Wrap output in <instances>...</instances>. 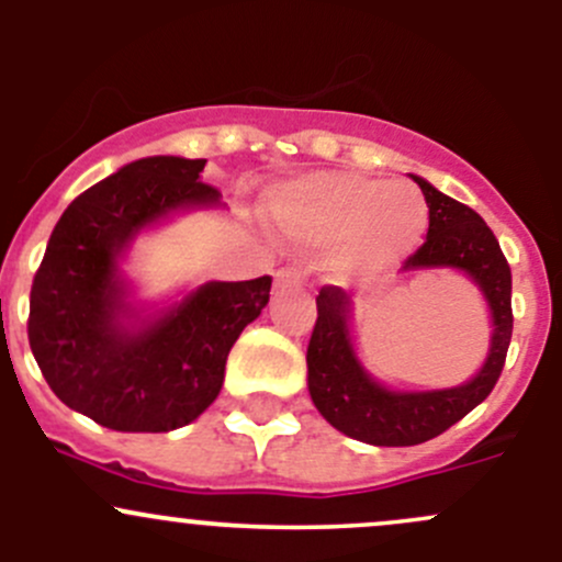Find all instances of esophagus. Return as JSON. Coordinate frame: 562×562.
Wrapping results in <instances>:
<instances>
[{"label": "esophagus", "mask_w": 562, "mask_h": 562, "mask_svg": "<svg viewBox=\"0 0 562 562\" xmlns=\"http://www.w3.org/2000/svg\"><path fill=\"white\" fill-rule=\"evenodd\" d=\"M274 280H277V288H291V285H302L304 274L302 269H296V266H285V269L277 271Z\"/></svg>", "instance_id": "1"}]
</instances>
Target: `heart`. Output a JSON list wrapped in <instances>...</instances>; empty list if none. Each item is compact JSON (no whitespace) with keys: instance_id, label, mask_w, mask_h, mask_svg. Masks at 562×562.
<instances>
[{"instance_id":"heart-1","label":"heart","mask_w":562,"mask_h":562,"mask_svg":"<svg viewBox=\"0 0 562 562\" xmlns=\"http://www.w3.org/2000/svg\"><path fill=\"white\" fill-rule=\"evenodd\" d=\"M277 223L310 247L334 245L328 271L350 280L372 266L411 255L427 234L429 206L411 181H383L348 171H323L282 187Z\"/></svg>"}]
</instances>
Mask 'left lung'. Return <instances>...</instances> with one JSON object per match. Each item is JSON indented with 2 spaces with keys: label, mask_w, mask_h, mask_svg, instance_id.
Returning <instances> with one entry per match:
<instances>
[{
  "label": "left lung",
  "mask_w": 562,
  "mask_h": 562,
  "mask_svg": "<svg viewBox=\"0 0 562 562\" xmlns=\"http://www.w3.org/2000/svg\"><path fill=\"white\" fill-rule=\"evenodd\" d=\"M429 206L427 241L402 271L459 269L481 288L492 313V345L473 381L440 391H391L367 375L350 339L353 302L337 285L317 293V321L307 345L310 396L321 416L348 438L370 446H418L438 438L490 396L512 342V269L490 225L470 206L413 176Z\"/></svg>",
  "instance_id": "left-lung-1"
}]
</instances>
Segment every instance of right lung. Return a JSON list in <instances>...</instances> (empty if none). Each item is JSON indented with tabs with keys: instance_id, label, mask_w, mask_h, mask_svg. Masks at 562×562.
<instances>
[{
	"instance_id": "obj_1",
	"label": "right lung",
	"mask_w": 562,
	"mask_h": 562,
	"mask_svg": "<svg viewBox=\"0 0 562 562\" xmlns=\"http://www.w3.org/2000/svg\"><path fill=\"white\" fill-rule=\"evenodd\" d=\"M206 160L144 157L89 187L56 223L30 296V348L50 391L116 432L195 422L223 389L225 361L269 304L271 277L206 282L155 321L130 323L119 255L171 212L217 206Z\"/></svg>"
}]
</instances>
